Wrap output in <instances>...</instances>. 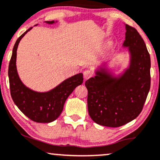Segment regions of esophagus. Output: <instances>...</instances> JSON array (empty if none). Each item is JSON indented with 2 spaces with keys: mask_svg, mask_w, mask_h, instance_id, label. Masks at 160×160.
I'll use <instances>...</instances> for the list:
<instances>
[{
  "mask_svg": "<svg viewBox=\"0 0 160 160\" xmlns=\"http://www.w3.org/2000/svg\"><path fill=\"white\" fill-rule=\"evenodd\" d=\"M83 76L85 80H88V79L91 78L93 76V72L91 70H89V69H86L85 72H83Z\"/></svg>",
  "mask_w": 160,
  "mask_h": 160,
  "instance_id": "esophagus-1",
  "label": "esophagus"
}]
</instances>
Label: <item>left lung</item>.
<instances>
[{"instance_id": "1", "label": "left lung", "mask_w": 160, "mask_h": 160, "mask_svg": "<svg viewBox=\"0 0 160 160\" xmlns=\"http://www.w3.org/2000/svg\"><path fill=\"white\" fill-rule=\"evenodd\" d=\"M124 46L131 53L130 66L120 78H111L102 69L86 80L88 111L102 126L118 128L141 113L151 88V58L143 38L132 27L125 24Z\"/></svg>"}]
</instances>
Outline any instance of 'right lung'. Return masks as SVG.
<instances>
[{"label": "right lung", "instance_id": "right-lung-1", "mask_svg": "<svg viewBox=\"0 0 160 160\" xmlns=\"http://www.w3.org/2000/svg\"><path fill=\"white\" fill-rule=\"evenodd\" d=\"M46 23L53 24L54 21ZM31 29L29 28L17 39L13 48L8 70L10 94L15 105L30 120L37 123H49L59 116L68 96L77 86L82 83L83 75L81 73L74 75L53 89L44 93L34 92L26 87L21 81L17 72L16 51L19 42Z\"/></svg>", "mask_w": 160, "mask_h": 160}]
</instances>
